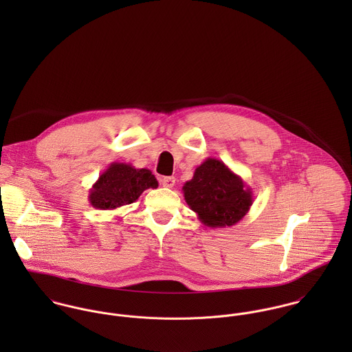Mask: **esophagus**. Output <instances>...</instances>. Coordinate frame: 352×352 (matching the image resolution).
<instances>
[{"label":"esophagus","mask_w":352,"mask_h":352,"mask_svg":"<svg viewBox=\"0 0 352 352\" xmlns=\"http://www.w3.org/2000/svg\"><path fill=\"white\" fill-rule=\"evenodd\" d=\"M175 183H176L175 177H170V176L161 179V184H162L164 187H166V188H172V187L175 186Z\"/></svg>","instance_id":"34e87169"}]
</instances>
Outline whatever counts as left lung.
<instances>
[{
	"label": "left lung",
	"instance_id": "8db88e82",
	"mask_svg": "<svg viewBox=\"0 0 352 352\" xmlns=\"http://www.w3.org/2000/svg\"><path fill=\"white\" fill-rule=\"evenodd\" d=\"M184 199L208 228H226L240 222L250 211L253 194L244 180L225 162L208 157L183 186Z\"/></svg>",
	"mask_w": 352,
	"mask_h": 352
}]
</instances>
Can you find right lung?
Segmentation results:
<instances>
[{
	"label": "right lung",
	"instance_id": "obj_1",
	"mask_svg": "<svg viewBox=\"0 0 352 352\" xmlns=\"http://www.w3.org/2000/svg\"><path fill=\"white\" fill-rule=\"evenodd\" d=\"M157 187L158 182L149 169L112 162L92 186L88 198L95 208L115 210L137 201L145 190Z\"/></svg>",
	"mask_w": 352,
	"mask_h": 352
}]
</instances>
